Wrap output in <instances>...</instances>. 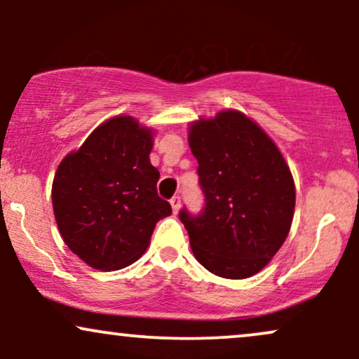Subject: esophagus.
I'll use <instances>...</instances> for the list:
<instances>
[{
    "instance_id": "esophagus-1",
    "label": "esophagus",
    "mask_w": 359,
    "mask_h": 359,
    "mask_svg": "<svg viewBox=\"0 0 359 359\" xmlns=\"http://www.w3.org/2000/svg\"><path fill=\"white\" fill-rule=\"evenodd\" d=\"M170 204H172V211H174L175 214L179 212V209H180V197L179 196H174L170 199Z\"/></svg>"
}]
</instances>
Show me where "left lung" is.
Masks as SVG:
<instances>
[{
  "mask_svg": "<svg viewBox=\"0 0 359 359\" xmlns=\"http://www.w3.org/2000/svg\"><path fill=\"white\" fill-rule=\"evenodd\" d=\"M204 209L179 212L194 257L222 278L265 269L290 231L295 185L271 138L240 111L199 119L189 130Z\"/></svg>",
  "mask_w": 359,
  "mask_h": 359,
  "instance_id": "1",
  "label": "left lung"
}]
</instances>
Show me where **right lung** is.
Segmentation results:
<instances>
[{
	"label": "right lung",
	"instance_id": "obj_1",
	"mask_svg": "<svg viewBox=\"0 0 359 359\" xmlns=\"http://www.w3.org/2000/svg\"><path fill=\"white\" fill-rule=\"evenodd\" d=\"M151 147L150 128L116 116L57 168L52 204L60 236L93 269L119 270L137 262L156 222L172 214L156 192L160 174L150 163Z\"/></svg>",
	"mask_w": 359,
	"mask_h": 359
}]
</instances>
